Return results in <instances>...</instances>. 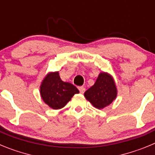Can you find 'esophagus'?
Returning a JSON list of instances; mask_svg holds the SVG:
<instances>
[{
    "label": "esophagus",
    "instance_id": "esophagus-1",
    "mask_svg": "<svg viewBox=\"0 0 155 155\" xmlns=\"http://www.w3.org/2000/svg\"><path fill=\"white\" fill-rule=\"evenodd\" d=\"M78 89H79V91H80V92L81 93V94H83V93H84V91H85V88H84V87H83V86H81V87H78Z\"/></svg>",
    "mask_w": 155,
    "mask_h": 155
}]
</instances>
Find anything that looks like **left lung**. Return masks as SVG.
Segmentation results:
<instances>
[{
	"label": "left lung",
	"mask_w": 155,
	"mask_h": 155,
	"mask_svg": "<svg viewBox=\"0 0 155 155\" xmlns=\"http://www.w3.org/2000/svg\"><path fill=\"white\" fill-rule=\"evenodd\" d=\"M117 96V88L113 77L105 72L98 75L94 85L84 92V97L94 107L102 109L110 105Z\"/></svg>",
	"instance_id": "obj_1"
}]
</instances>
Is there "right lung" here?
<instances>
[{"instance_id":"right-lung-1","label":"right lung","mask_w":155,"mask_h":155,"mask_svg":"<svg viewBox=\"0 0 155 155\" xmlns=\"http://www.w3.org/2000/svg\"><path fill=\"white\" fill-rule=\"evenodd\" d=\"M78 93L74 85L61 80L58 71L47 74L40 85L42 100L53 109L64 107L71 98Z\"/></svg>"}]
</instances>
